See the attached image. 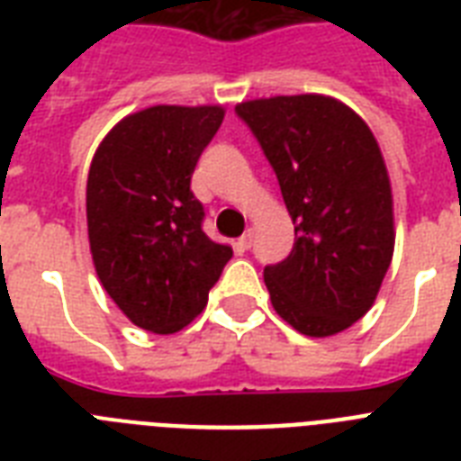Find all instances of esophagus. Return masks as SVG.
Masks as SVG:
<instances>
[{
    "label": "esophagus",
    "instance_id": "esophagus-1",
    "mask_svg": "<svg viewBox=\"0 0 461 461\" xmlns=\"http://www.w3.org/2000/svg\"><path fill=\"white\" fill-rule=\"evenodd\" d=\"M253 246V230H246L244 237L237 239V251H249Z\"/></svg>",
    "mask_w": 461,
    "mask_h": 461
}]
</instances>
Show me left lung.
I'll return each mask as SVG.
<instances>
[{
	"label": "left lung",
	"instance_id": "8db88e82",
	"mask_svg": "<svg viewBox=\"0 0 461 461\" xmlns=\"http://www.w3.org/2000/svg\"><path fill=\"white\" fill-rule=\"evenodd\" d=\"M280 181L294 249L263 270L282 321L330 337L368 313L394 251L393 188L375 136L335 97L237 104Z\"/></svg>",
	"mask_w": 461,
	"mask_h": 461
}]
</instances>
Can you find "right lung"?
I'll return each mask as SVG.
<instances>
[{"label": "right lung", "instance_id": "1", "mask_svg": "<svg viewBox=\"0 0 461 461\" xmlns=\"http://www.w3.org/2000/svg\"><path fill=\"white\" fill-rule=\"evenodd\" d=\"M224 119L220 104H155L97 146L86 186L93 266L122 313L155 335L186 328L208 303L231 249L203 231L191 174Z\"/></svg>", "mask_w": 461, "mask_h": 461}]
</instances>
